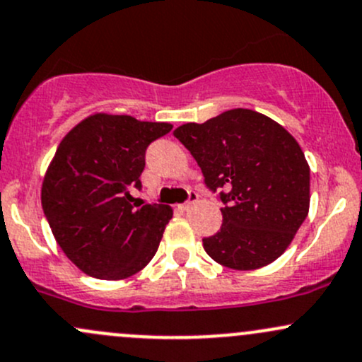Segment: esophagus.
<instances>
[{
	"label": "esophagus",
	"mask_w": 362,
	"mask_h": 362,
	"mask_svg": "<svg viewBox=\"0 0 362 362\" xmlns=\"http://www.w3.org/2000/svg\"><path fill=\"white\" fill-rule=\"evenodd\" d=\"M197 200H198V195H197V193H195V192H189V197H188V200H186L185 204L181 205V211H188V209L192 207V205L195 204Z\"/></svg>",
	"instance_id": "obj_1"
}]
</instances>
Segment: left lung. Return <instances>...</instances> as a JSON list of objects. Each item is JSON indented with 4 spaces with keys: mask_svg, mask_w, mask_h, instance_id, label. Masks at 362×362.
<instances>
[{
    "mask_svg": "<svg viewBox=\"0 0 362 362\" xmlns=\"http://www.w3.org/2000/svg\"><path fill=\"white\" fill-rule=\"evenodd\" d=\"M174 136L223 202V226L204 238L205 252L238 271L278 259L309 212L310 170L293 136L248 108L182 124Z\"/></svg>",
    "mask_w": 362,
    "mask_h": 362,
    "instance_id": "1",
    "label": "left lung"
}]
</instances>
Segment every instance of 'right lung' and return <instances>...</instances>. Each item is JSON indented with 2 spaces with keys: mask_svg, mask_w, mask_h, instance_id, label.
Masks as SVG:
<instances>
[{
  "mask_svg": "<svg viewBox=\"0 0 362 362\" xmlns=\"http://www.w3.org/2000/svg\"><path fill=\"white\" fill-rule=\"evenodd\" d=\"M170 129L95 114L58 145L42 181V211L64 254L86 274L122 279L153 259L173 209L131 204L129 189H141L146 148Z\"/></svg>",
  "mask_w": 362,
  "mask_h": 362,
  "instance_id": "1",
  "label": "right lung"
}]
</instances>
